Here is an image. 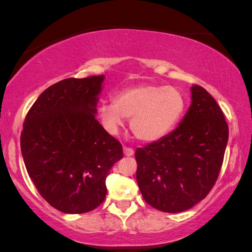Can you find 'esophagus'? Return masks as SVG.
Returning a JSON list of instances; mask_svg holds the SVG:
<instances>
[{"instance_id":"esophagus-1","label":"esophagus","mask_w":252,"mask_h":252,"mask_svg":"<svg viewBox=\"0 0 252 252\" xmlns=\"http://www.w3.org/2000/svg\"><path fill=\"white\" fill-rule=\"evenodd\" d=\"M123 152H124V155H126V156H132V155H134V149L129 148V147H124Z\"/></svg>"}]
</instances>
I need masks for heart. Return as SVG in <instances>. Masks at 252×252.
<instances>
[{
	"instance_id": "obj_1",
	"label": "heart",
	"mask_w": 252,
	"mask_h": 252,
	"mask_svg": "<svg viewBox=\"0 0 252 252\" xmlns=\"http://www.w3.org/2000/svg\"><path fill=\"white\" fill-rule=\"evenodd\" d=\"M187 100L179 89L164 85H138L124 89L114 102L98 106V116L108 131L117 132L124 118L137 140L152 142L163 137L181 120Z\"/></svg>"
}]
</instances>
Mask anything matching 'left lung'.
I'll list each match as a JSON object with an SVG mask.
<instances>
[{
  "mask_svg": "<svg viewBox=\"0 0 252 252\" xmlns=\"http://www.w3.org/2000/svg\"><path fill=\"white\" fill-rule=\"evenodd\" d=\"M190 91L192 104L180 126L135 152L143 199L162 212H182L202 200L224 160L228 126L220 106L201 86Z\"/></svg>",
  "mask_w": 252,
  "mask_h": 252,
  "instance_id": "obj_1",
  "label": "left lung"
}]
</instances>
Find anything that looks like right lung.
<instances>
[{"label":"right lung","mask_w":252,"mask_h":252,"mask_svg":"<svg viewBox=\"0 0 252 252\" xmlns=\"http://www.w3.org/2000/svg\"><path fill=\"white\" fill-rule=\"evenodd\" d=\"M104 76L67 78L46 89L25 118L21 152L37 192L68 215L94 210L122 144L96 120Z\"/></svg>","instance_id":"add662e5"}]
</instances>
